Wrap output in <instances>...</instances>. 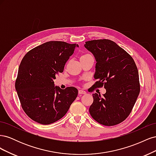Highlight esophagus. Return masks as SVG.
<instances>
[{"instance_id":"34e87169","label":"esophagus","mask_w":156,"mask_h":156,"mask_svg":"<svg viewBox=\"0 0 156 156\" xmlns=\"http://www.w3.org/2000/svg\"><path fill=\"white\" fill-rule=\"evenodd\" d=\"M87 92L83 90H79V95H81V94H85Z\"/></svg>"}]
</instances>
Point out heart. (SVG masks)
<instances>
[{
    "label": "heart",
    "mask_w": 156,
    "mask_h": 156,
    "mask_svg": "<svg viewBox=\"0 0 156 156\" xmlns=\"http://www.w3.org/2000/svg\"><path fill=\"white\" fill-rule=\"evenodd\" d=\"M91 56V55H89V54H84V55H83L81 56V58H80V60L83 59V58H87V57H88V56Z\"/></svg>",
    "instance_id": "1"
}]
</instances>
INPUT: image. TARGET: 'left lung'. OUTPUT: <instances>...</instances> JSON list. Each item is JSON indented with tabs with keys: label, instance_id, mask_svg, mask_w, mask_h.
Returning a JSON list of instances; mask_svg holds the SVG:
<instances>
[{
	"label": "left lung",
	"instance_id": "1",
	"mask_svg": "<svg viewBox=\"0 0 156 156\" xmlns=\"http://www.w3.org/2000/svg\"><path fill=\"white\" fill-rule=\"evenodd\" d=\"M85 43V48L97 62L94 74L96 81L92 87L104 86L106 89L102 97L97 93L92 94L90 114L102 125L119 124L129 115L139 94L137 68L133 58L113 41L94 40Z\"/></svg>",
	"mask_w": 156,
	"mask_h": 156
}]
</instances>
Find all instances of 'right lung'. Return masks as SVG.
Returning a JSON list of instances; mask_svg holds the SVG:
<instances>
[{
    "label": "right lung",
    "mask_w": 156,
    "mask_h": 156,
    "mask_svg": "<svg viewBox=\"0 0 156 156\" xmlns=\"http://www.w3.org/2000/svg\"><path fill=\"white\" fill-rule=\"evenodd\" d=\"M79 47L60 41H48L31 49L22 59L16 81V90L23 111L37 123L48 125L66 114L76 99L73 87H55L56 75Z\"/></svg>",
    "instance_id": "add662e5"
}]
</instances>
